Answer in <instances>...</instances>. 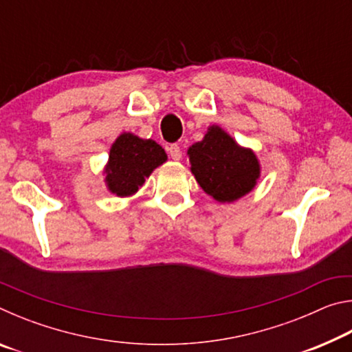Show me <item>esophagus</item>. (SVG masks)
<instances>
[{
  "label": "esophagus",
  "instance_id": "1",
  "mask_svg": "<svg viewBox=\"0 0 352 352\" xmlns=\"http://www.w3.org/2000/svg\"><path fill=\"white\" fill-rule=\"evenodd\" d=\"M169 155H170V158L174 160V162H180V160H182V148H180V146L172 144L169 147Z\"/></svg>",
  "mask_w": 352,
  "mask_h": 352
}]
</instances>
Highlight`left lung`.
Listing matches in <instances>:
<instances>
[{
    "label": "left lung",
    "instance_id": "8db88e82",
    "mask_svg": "<svg viewBox=\"0 0 352 352\" xmlns=\"http://www.w3.org/2000/svg\"><path fill=\"white\" fill-rule=\"evenodd\" d=\"M190 172L200 188L220 204H231L252 192L261 177L256 153L242 147L222 127H208L204 140L188 148Z\"/></svg>",
    "mask_w": 352,
    "mask_h": 352
}]
</instances>
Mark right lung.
<instances>
[{"mask_svg":"<svg viewBox=\"0 0 352 352\" xmlns=\"http://www.w3.org/2000/svg\"><path fill=\"white\" fill-rule=\"evenodd\" d=\"M166 162L168 155L158 142L124 132L111 144L109 162L104 168L107 189L118 197H130Z\"/></svg>","mask_w":352,"mask_h":352,"instance_id":"right-lung-1","label":"right lung"}]
</instances>
